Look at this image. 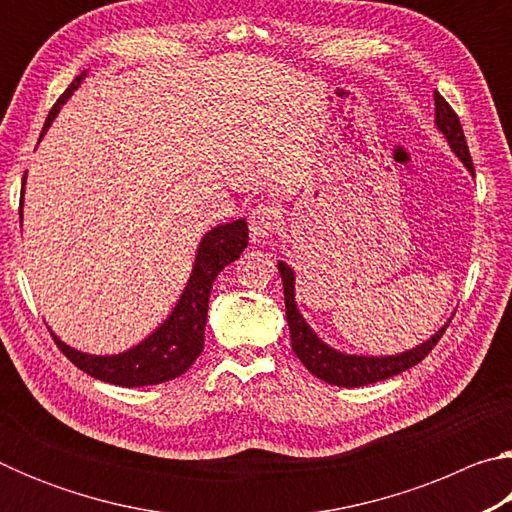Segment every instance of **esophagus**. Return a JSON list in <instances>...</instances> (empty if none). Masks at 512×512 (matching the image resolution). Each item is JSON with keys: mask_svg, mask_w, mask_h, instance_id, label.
Returning a JSON list of instances; mask_svg holds the SVG:
<instances>
[{"mask_svg": "<svg viewBox=\"0 0 512 512\" xmlns=\"http://www.w3.org/2000/svg\"><path fill=\"white\" fill-rule=\"evenodd\" d=\"M275 225H277V212L268 205H257L248 216L250 237H253V241H257V244H264L266 239L273 237Z\"/></svg>", "mask_w": 512, "mask_h": 512, "instance_id": "1", "label": "esophagus"}]
</instances>
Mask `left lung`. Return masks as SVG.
Wrapping results in <instances>:
<instances>
[{"label":"left lung","instance_id":"8db88e82","mask_svg":"<svg viewBox=\"0 0 512 512\" xmlns=\"http://www.w3.org/2000/svg\"><path fill=\"white\" fill-rule=\"evenodd\" d=\"M433 103H436V128L445 135L449 149L456 153V158L463 162V167L474 176L472 158L467 151V142L463 135V126L458 121L456 112L452 106L440 97L438 92H433ZM277 271L282 275V287H284V305H287V320H289V332H291V348L296 352V357L305 363V368L311 375L327 381L332 386L343 388H357L368 386L375 381L388 379L400 375V372L413 368L415 363H420L427 354L433 350V345L440 341V336L445 334L447 325L452 323V318L438 329L436 334H431L427 339L415 348L400 352V354H386V357H368V354H348L327 345L320 336L309 327L305 316L300 314L298 302H296V273L287 262H277Z\"/></svg>","mask_w":512,"mask_h":512}]
</instances>
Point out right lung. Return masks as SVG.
<instances>
[{
    "mask_svg": "<svg viewBox=\"0 0 512 512\" xmlns=\"http://www.w3.org/2000/svg\"><path fill=\"white\" fill-rule=\"evenodd\" d=\"M88 72L76 76L72 85L60 94V99L54 103L49 117L42 126V135L49 131L54 124L60 108L65 106L67 99L72 97L74 90L81 88V83ZM24 183H27V173L22 180V203H24ZM22 221V210H20ZM248 246V223L246 219H237L230 223H221L216 228L207 230L201 244L196 248V259L192 266V275L185 284L183 293L171 309V314L153 329L133 348H128L119 354H88L76 348H69L65 341H60L54 334V341L60 352L74 363L76 368L88 372L90 377L106 381V384L137 388V386H153L162 381L176 379L189 370V366L203 352L205 339V320H207V302H210V291L225 266L239 259Z\"/></svg>",
    "mask_w": 512,
    "mask_h": 512,
    "instance_id": "obj_1",
    "label": "right lung"
}]
</instances>
